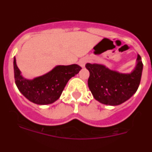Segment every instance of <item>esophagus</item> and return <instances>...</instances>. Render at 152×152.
<instances>
[{"instance_id": "34e87169", "label": "esophagus", "mask_w": 152, "mask_h": 152, "mask_svg": "<svg viewBox=\"0 0 152 152\" xmlns=\"http://www.w3.org/2000/svg\"><path fill=\"white\" fill-rule=\"evenodd\" d=\"M88 58H80L78 63L80 66L82 67V68H84V66H85V64L88 62Z\"/></svg>"}]
</instances>
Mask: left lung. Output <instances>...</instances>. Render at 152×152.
I'll use <instances>...</instances> for the list:
<instances>
[{
  "instance_id": "8db88e82",
  "label": "left lung",
  "mask_w": 152,
  "mask_h": 152,
  "mask_svg": "<svg viewBox=\"0 0 152 152\" xmlns=\"http://www.w3.org/2000/svg\"><path fill=\"white\" fill-rule=\"evenodd\" d=\"M85 67L90 72L88 84L94 97L106 105L117 106L128 100L138 90L143 64L138 55L136 66L129 74L112 71L100 64L88 63Z\"/></svg>"
}]
</instances>
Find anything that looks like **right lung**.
Instances as JSON below:
<instances>
[{"mask_svg":"<svg viewBox=\"0 0 152 152\" xmlns=\"http://www.w3.org/2000/svg\"><path fill=\"white\" fill-rule=\"evenodd\" d=\"M81 67L77 64L58 65L45 75L33 80L24 78L13 59L14 79L19 91L29 101L46 105L54 103L61 96L68 80L78 74Z\"/></svg>","mask_w":152,"mask_h":152,"instance_id":"add662e5","label":"right lung"}]
</instances>
